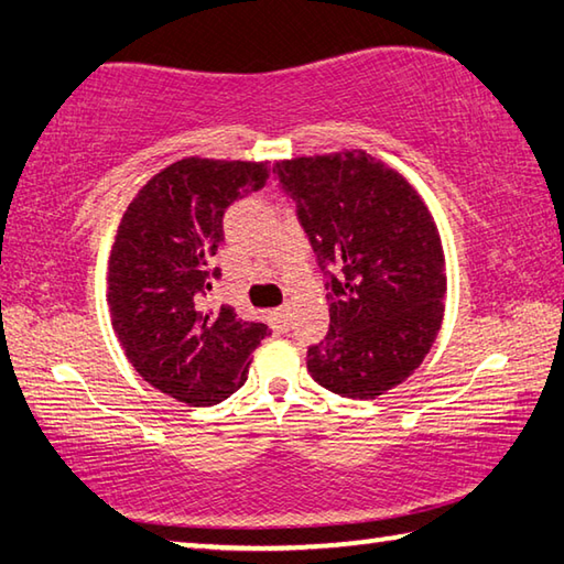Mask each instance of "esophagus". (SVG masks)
I'll return each instance as SVG.
<instances>
[{
    "label": "esophagus",
    "instance_id": "obj_1",
    "mask_svg": "<svg viewBox=\"0 0 564 564\" xmlns=\"http://www.w3.org/2000/svg\"><path fill=\"white\" fill-rule=\"evenodd\" d=\"M289 313H291V305H281V308H275V321H279L281 328H289Z\"/></svg>",
    "mask_w": 564,
    "mask_h": 564
}]
</instances>
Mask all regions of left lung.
Wrapping results in <instances>:
<instances>
[{
    "mask_svg": "<svg viewBox=\"0 0 564 564\" xmlns=\"http://www.w3.org/2000/svg\"><path fill=\"white\" fill-rule=\"evenodd\" d=\"M318 263L336 269L330 330L308 373L340 398L373 400L431 352L445 313V253L413 184L362 149L275 161Z\"/></svg>",
    "mask_w": 564,
    "mask_h": 564,
    "instance_id": "left-lung-1",
    "label": "left lung"
}]
</instances>
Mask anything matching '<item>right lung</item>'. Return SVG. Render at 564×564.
<instances>
[{"mask_svg":"<svg viewBox=\"0 0 564 564\" xmlns=\"http://www.w3.org/2000/svg\"><path fill=\"white\" fill-rule=\"evenodd\" d=\"M269 171V161L186 156L151 176L121 216L107 275L111 326L137 373L178 403L204 408L236 393L269 333L231 305L204 303L224 212Z\"/></svg>","mask_w":564,"mask_h":564,"instance_id":"right-lung-1","label":"right lung"}]
</instances>
